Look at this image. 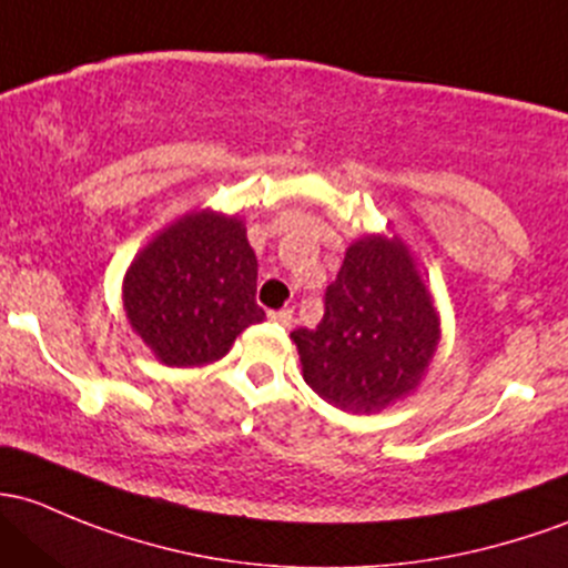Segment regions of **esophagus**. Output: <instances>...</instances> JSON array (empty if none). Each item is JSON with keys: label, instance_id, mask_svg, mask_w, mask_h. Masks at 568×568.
Masks as SVG:
<instances>
[{"label": "esophagus", "instance_id": "1", "mask_svg": "<svg viewBox=\"0 0 568 568\" xmlns=\"http://www.w3.org/2000/svg\"><path fill=\"white\" fill-rule=\"evenodd\" d=\"M268 318H272L274 324L291 326L294 324V310H268Z\"/></svg>", "mask_w": 568, "mask_h": 568}]
</instances>
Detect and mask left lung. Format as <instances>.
I'll return each mask as SVG.
<instances>
[{
	"mask_svg": "<svg viewBox=\"0 0 568 568\" xmlns=\"http://www.w3.org/2000/svg\"><path fill=\"white\" fill-rule=\"evenodd\" d=\"M291 337L310 389L369 414L416 389L438 345V315L399 239L364 236L326 285L321 324Z\"/></svg>",
	"mask_w": 568,
	"mask_h": 568,
	"instance_id": "1",
	"label": "left lung"
}]
</instances>
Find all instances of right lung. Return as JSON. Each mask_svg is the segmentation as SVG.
<instances>
[{"mask_svg":"<svg viewBox=\"0 0 568 568\" xmlns=\"http://www.w3.org/2000/svg\"><path fill=\"white\" fill-rule=\"evenodd\" d=\"M255 280L258 261L242 220L206 209L179 220L133 261L124 310L160 362L201 367L266 318L255 304Z\"/></svg>","mask_w":568,"mask_h":568,"instance_id":"1","label":"right lung"}]
</instances>
